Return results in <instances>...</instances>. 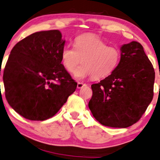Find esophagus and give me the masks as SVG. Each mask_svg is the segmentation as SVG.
<instances>
[{"label":"esophagus","mask_w":160,"mask_h":160,"mask_svg":"<svg viewBox=\"0 0 160 160\" xmlns=\"http://www.w3.org/2000/svg\"><path fill=\"white\" fill-rule=\"evenodd\" d=\"M86 86H87V85H86L85 83H82V82H78V83H77V88H82L83 87H86Z\"/></svg>","instance_id":"esophagus-1"}]
</instances>
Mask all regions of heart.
<instances>
[{"mask_svg": "<svg viewBox=\"0 0 160 160\" xmlns=\"http://www.w3.org/2000/svg\"><path fill=\"white\" fill-rule=\"evenodd\" d=\"M66 69L73 72L82 58V64L76 69L74 77L82 80L91 77L101 79L109 76L119 64L121 52L108 46L102 38L94 35L79 36L75 39L74 48L65 46L61 53Z\"/></svg>", "mask_w": 160, "mask_h": 160, "instance_id": "heart-1", "label": "heart"}]
</instances>
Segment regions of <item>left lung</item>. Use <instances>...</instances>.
I'll return each instance as SVG.
<instances>
[{
	"label": "left lung",
	"mask_w": 160,
	"mask_h": 160,
	"mask_svg": "<svg viewBox=\"0 0 160 160\" xmlns=\"http://www.w3.org/2000/svg\"><path fill=\"white\" fill-rule=\"evenodd\" d=\"M120 50L114 72L92 85L88 108L102 125L127 128L139 121L151 103L155 73L139 43L124 44Z\"/></svg>",
	"instance_id": "8db88e82"
}]
</instances>
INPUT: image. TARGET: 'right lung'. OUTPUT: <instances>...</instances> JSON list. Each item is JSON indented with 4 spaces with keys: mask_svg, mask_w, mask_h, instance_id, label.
<instances>
[{
    "mask_svg": "<svg viewBox=\"0 0 160 160\" xmlns=\"http://www.w3.org/2000/svg\"><path fill=\"white\" fill-rule=\"evenodd\" d=\"M58 30L36 32L15 45L3 71L5 95L18 114L32 121L52 117L77 83L61 63L64 47Z\"/></svg>",
    "mask_w": 160,
    "mask_h": 160,
    "instance_id": "right-lung-1",
    "label": "right lung"
}]
</instances>
